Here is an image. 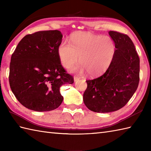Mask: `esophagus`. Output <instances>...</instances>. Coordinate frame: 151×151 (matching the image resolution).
Masks as SVG:
<instances>
[{"mask_svg":"<svg viewBox=\"0 0 151 151\" xmlns=\"http://www.w3.org/2000/svg\"><path fill=\"white\" fill-rule=\"evenodd\" d=\"M79 79H80V77H78V76H74V81H75V82L78 81Z\"/></svg>","mask_w":151,"mask_h":151,"instance_id":"obj_1","label":"esophagus"}]
</instances>
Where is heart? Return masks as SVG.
<instances>
[{"label": "heart", "mask_w": 151, "mask_h": 151, "mask_svg": "<svg viewBox=\"0 0 151 151\" xmlns=\"http://www.w3.org/2000/svg\"><path fill=\"white\" fill-rule=\"evenodd\" d=\"M62 65L70 68L79 61L81 63L73 67V72H87L90 76H97L106 70L114 59L115 47L108 36L87 32H78L71 35L70 43L63 41L58 49Z\"/></svg>", "instance_id": "heart-1"}]
</instances>
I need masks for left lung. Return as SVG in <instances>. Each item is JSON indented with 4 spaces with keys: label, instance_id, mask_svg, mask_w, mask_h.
I'll return each instance as SVG.
<instances>
[{
    "label": "left lung",
    "instance_id": "8db88e82",
    "mask_svg": "<svg viewBox=\"0 0 151 151\" xmlns=\"http://www.w3.org/2000/svg\"><path fill=\"white\" fill-rule=\"evenodd\" d=\"M115 47L114 59L103 75L86 81L83 95L87 108L98 113H108L124 106L137 88L139 82V58L127 34L109 32Z\"/></svg>",
    "mask_w": 151,
    "mask_h": 151
}]
</instances>
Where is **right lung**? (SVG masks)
<instances>
[{
  "instance_id": "obj_1",
  "label": "right lung",
  "mask_w": 151,
  "mask_h": 151,
  "mask_svg": "<svg viewBox=\"0 0 151 151\" xmlns=\"http://www.w3.org/2000/svg\"><path fill=\"white\" fill-rule=\"evenodd\" d=\"M62 37L57 30L28 34L12 54L9 86L18 101L30 110H55L63 101L61 86L74 82L61 64L58 52Z\"/></svg>"
}]
</instances>
